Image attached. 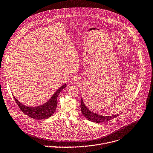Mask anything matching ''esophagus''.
<instances>
[{"label": "esophagus", "instance_id": "obj_1", "mask_svg": "<svg viewBox=\"0 0 153 153\" xmlns=\"http://www.w3.org/2000/svg\"><path fill=\"white\" fill-rule=\"evenodd\" d=\"M79 81V79L77 78V77H76V76H74L73 78H72V79H71V82L72 83V84H76V83H78V82Z\"/></svg>", "mask_w": 153, "mask_h": 153}]
</instances>
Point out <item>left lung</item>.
<instances>
[{
	"mask_svg": "<svg viewBox=\"0 0 153 153\" xmlns=\"http://www.w3.org/2000/svg\"><path fill=\"white\" fill-rule=\"evenodd\" d=\"M81 112H82L83 115L85 117V118L87 120H89L90 121L97 123H103V122L109 121L111 119H113L118 115V114L112 115V116H103V115H98V114L91 111L86 107V106L85 105V104L83 102L82 98H81Z\"/></svg>",
	"mask_w": 153,
	"mask_h": 153,
	"instance_id": "obj_1",
	"label": "left lung"
}]
</instances>
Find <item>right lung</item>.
I'll return each mask as SVG.
<instances>
[{
	"instance_id": "1",
	"label": "right lung",
	"mask_w": 153,
	"mask_h": 153,
	"mask_svg": "<svg viewBox=\"0 0 153 153\" xmlns=\"http://www.w3.org/2000/svg\"><path fill=\"white\" fill-rule=\"evenodd\" d=\"M66 87V84L62 85L53 95L51 99L42 105L36 107H29L25 106L17 100V99L14 96V99L18 105L20 109L26 115L29 116L34 119L36 120H44L47 119L54 113L55 110L57 106V98L61 92V91Z\"/></svg>"
}]
</instances>
